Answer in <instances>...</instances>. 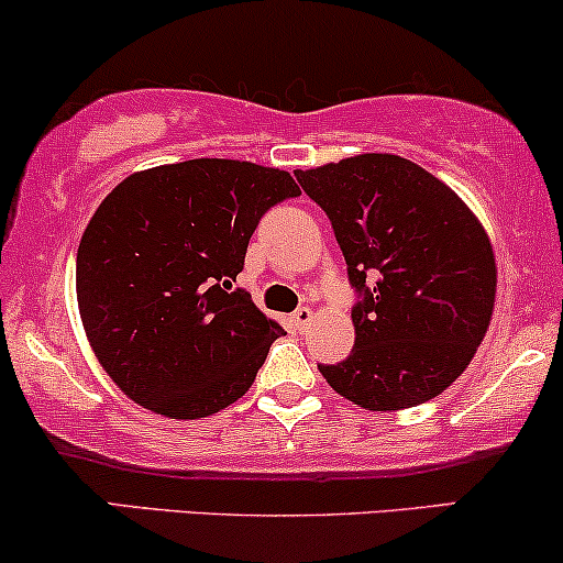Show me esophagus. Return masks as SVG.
<instances>
[{"label": "esophagus", "instance_id": "obj_1", "mask_svg": "<svg viewBox=\"0 0 563 563\" xmlns=\"http://www.w3.org/2000/svg\"><path fill=\"white\" fill-rule=\"evenodd\" d=\"M289 323H292L295 331H305L310 323H313V310H310V308L295 310L292 318H289Z\"/></svg>", "mask_w": 563, "mask_h": 563}]
</instances>
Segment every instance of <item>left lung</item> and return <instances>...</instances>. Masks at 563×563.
<instances>
[{
    "instance_id": "8db88e82",
    "label": "left lung",
    "mask_w": 563,
    "mask_h": 563,
    "mask_svg": "<svg viewBox=\"0 0 563 563\" xmlns=\"http://www.w3.org/2000/svg\"><path fill=\"white\" fill-rule=\"evenodd\" d=\"M295 175L331 219L352 287L363 292L350 357L318 371L371 412L439 397L475 357L494 316L498 271L481 219L443 179L394 154ZM367 275L377 279L373 290Z\"/></svg>"
}]
</instances>
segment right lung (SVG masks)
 <instances>
[{
	"label": "right lung",
	"mask_w": 563,
	"mask_h": 563,
	"mask_svg": "<svg viewBox=\"0 0 563 563\" xmlns=\"http://www.w3.org/2000/svg\"><path fill=\"white\" fill-rule=\"evenodd\" d=\"M295 196L276 166L190 158L133 172L101 200L75 292L90 350L135 405L198 420L253 386L287 331L229 289L263 213Z\"/></svg>",
	"instance_id": "1"
}]
</instances>
